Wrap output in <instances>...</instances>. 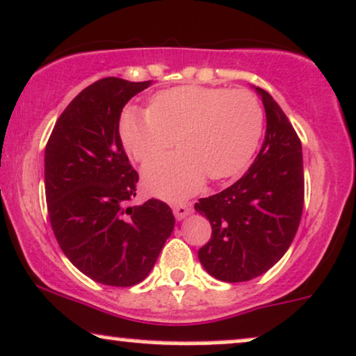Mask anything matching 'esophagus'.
Here are the masks:
<instances>
[{
    "label": "esophagus",
    "instance_id": "esophagus-1",
    "mask_svg": "<svg viewBox=\"0 0 356 356\" xmlns=\"http://www.w3.org/2000/svg\"><path fill=\"white\" fill-rule=\"evenodd\" d=\"M191 211V204L190 203H177L173 204V213L177 216V220H183L190 215Z\"/></svg>",
    "mask_w": 356,
    "mask_h": 356
}]
</instances>
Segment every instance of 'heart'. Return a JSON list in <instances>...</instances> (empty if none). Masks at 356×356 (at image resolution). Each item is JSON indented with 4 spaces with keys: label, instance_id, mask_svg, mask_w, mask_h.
Returning <instances> with one entry per match:
<instances>
[{
    "label": "heart",
    "instance_id": "heart-1",
    "mask_svg": "<svg viewBox=\"0 0 356 356\" xmlns=\"http://www.w3.org/2000/svg\"><path fill=\"white\" fill-rule=\"evenodd\" d=\"M263 133V108L252 91L178 86L156 93L148 113L128 108L120 136L136 161L181 152L143 168V185L160 198L183 200L211 179L235 177L252 160Z\"/></svg>",
    "mask_w": 356,
    "mask_h": 356
}]
</instances>
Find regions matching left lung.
Masks as SVG:
<instances>
[{"mask_svg":"<svg viewBox=\"0 0 356 356\" xmlns=\"http://www.w3.org/2000/svg\"><path fill=\"white\" fill-rule=\"evenodd\" d=\"M253 90L266 113L260 153L238 181L195 204L213 229L198 252L200 263L227 283L248 282L277 265L293 241L303 211L300 138L271 95L258 86Z\"/></svg>","mask_w":356,"mask_h":356,"instance_id":"8db88e82","label":"left lung"}]
</instances>
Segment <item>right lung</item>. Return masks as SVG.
I'll list each match as a JSON object with an SVG mask.
<instances>
[{
  "mask_svg": "<svg viewBox=\"0 0 356 356\" xmlns=\"http://www.w3.org/2000/svg\"><path fill=\"white\" fill-rule=\"evenodd\" d=\"M152 81L103 78L61 113L44 149L49 221L66 258L88 278L133 286L153 270L175 228L160 200L128 207L138 173L120 138V116Z\"/></svg>",
  "mask_w": 356,
  "mask_h": 356,
  "instance_id": "right-lung-1",
  "label": "right lung"
}]
</instances>
